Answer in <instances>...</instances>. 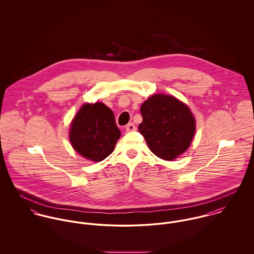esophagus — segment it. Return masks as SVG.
<instances>
[{
    "label": "esophagus",
    "instance_id": "obj_1",
    "mask_svg": "<svg viewBox=\"0 0 254 254\" xmlns=\"http://www.w3.org/2000/svg\"><path fill=\"white\" fill-rule=\"evenodd\" d=\"M137 128H136V126L133 124V123H129L128 125H126V127H125V130L127 131V132H132V131H135Z\"/></svg>",
    "mask_w": 254,
    "mask_h": 254
}]
</instances>
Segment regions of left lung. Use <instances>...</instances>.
<instances>
[{
	"label": "left lung",
	"mask_w": 254,
	"mask_h": 254,
	"mask_svg": "<svg viewBox=\"0 0 254 254\" xmlns=\"http://www.w3.org/2000/svg\"><path fill=\"white\" fill-rule=\"evenodd\" d=\"M140 111L143 121L139 132L156 156L173 160L188 149L195 132V120L188 106L172 96L156 94Z\"/></svg>",
	"instance_id": "left-lung-1"
}]
</instances>
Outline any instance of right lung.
Returning a JSON list of instances; mask_svg holds the SVG:
<instances>
[{"label": "right lung", "mask_w": 254, "mask_h": 254, "mask_svg": "<svg viewBox=\"0 0 254 254\" xmlns=\"http://www.w3.org/2000/svg\"><path fill=\"white\" fill-rule=\"evenodd\" d=\"M120 136L112 110L103 103L85 104L75 115L69 132L73 148L95 162L109 156Z\"/></svg>", "instance_id": "obj_1"}]
</instances>
